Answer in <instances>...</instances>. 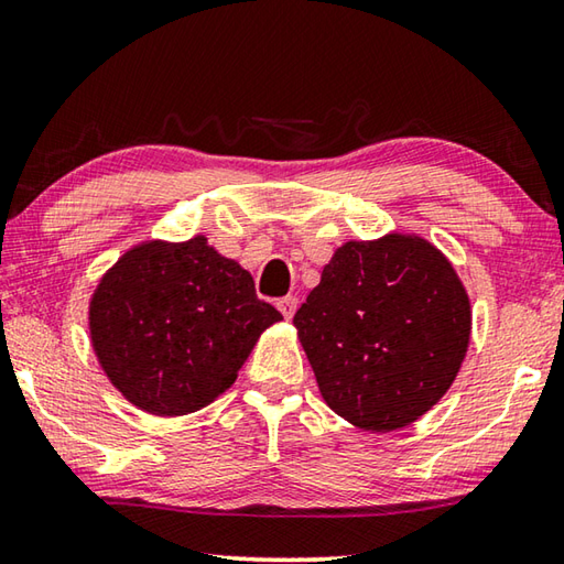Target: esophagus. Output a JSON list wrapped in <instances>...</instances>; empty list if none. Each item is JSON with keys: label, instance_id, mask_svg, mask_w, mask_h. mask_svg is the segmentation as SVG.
<instances>
[{"label": "esophagus", "instance_id": "1", "mask_svg": "<svg viewBox=\"0 0 564 564\" xmlns=\"http://www.w3.org/2000/svg\"><path fill=\"white\" fill-rule=\"evenodd\" d=\"M278 310L282 312V316L286 318V322H290V318L294 316V312H296V296H282V300L278 302Z\"/></svg>", "mask_w": 564, "mask_h": 564}]
</instances>
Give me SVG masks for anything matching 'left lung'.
<instances>
[{"label":"left lung","mask_w":564,"mask_h":564,"mask_svg":"<svg viewBox=\"0 0 564 564\" xmlns=\"http://www.w3.org/2000/svg\"><path fill=\"white\" fill-rule=\"evenodd\" d=\"M294 326L326 405L360 430L392 432L449 390L471 306L432 242L392 232L338 248Z\"/></svg>","instance_id":"1"}]
</instances>
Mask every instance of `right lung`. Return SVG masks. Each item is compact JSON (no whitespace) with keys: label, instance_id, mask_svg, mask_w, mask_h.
<instances>
[{"label":"right lung","instance_id":"add662e5","mask_svg":"<svg viewBox=\"0 0 564 564\" xmlns=\"http://www.w3.org/2000/svg\"><path fill=\"white\" fill-rule=\"evenodd\" d=\"M280 318L258 300L248 270L196 236L124 252L90 300V338L132 405L176 417L226 392L260 334Z\"/></svg>","mask_w":564,"mask_h":564}]
</instances>
